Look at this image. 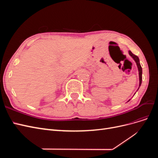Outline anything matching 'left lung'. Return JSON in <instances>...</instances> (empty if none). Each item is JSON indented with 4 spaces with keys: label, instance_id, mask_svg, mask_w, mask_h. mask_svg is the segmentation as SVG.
<instances>
[{
    "label": "left lung",
    "instance_id": "1",
    "mask_svg": "<svg viewBox=\"0 0 158 158\" xmlns=\"http://www.w3.org/2000/svg\"><path fill=\"white\" fill-rule=\"evenodd\" d=\"M128 54H129V55H130V56L132 57V58L134 60H135V61L136 62V63L137 67H138V74H139V86H138V89H137V91H138V89L140 88V85H141V84H142V66H141L140 63L139 58H138V57L136 55H134L131 51H128ZM137 91H136V92H137ZM135 94H136V93H135ZM129 101H130V99H129L128 102H129Z\"/></svg>",
    "mask_w": 158,
    "mask_h": 158
}]
</instances>
